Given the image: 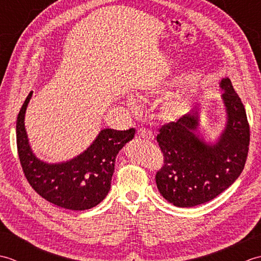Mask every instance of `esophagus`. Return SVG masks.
Instances as JSON below:
<instances>
[{"mask_svg":"<svg viewBox=\"0 0 261 261\" xmlns=\"http://www.w3.org/2000/svg\"><path fill=\"white\" fill-rule=\"evenodd\" d=\"M137 135H138V137H139V138H142V139H148V140H152L153 139L152 132L147 130V129H143V127H141V129H138Z\"/></svg>","mask_w":261,"mask_h":261,"instance_id":"1","label":"esophagus"}]
</instances>
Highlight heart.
I'll list each match as a JSON object with an SVG mask.
<instances>
[{
	"mask_svg": "<svg viewBox=\"0 0 261 261\" xmlns=\"http://www.w3.org/2000/svg\"><path fill=\"white\" fill-rule=\"evenodd\" d=\"M129 104L135 105L134 99L130 98ZM185 108H186L185 102H182L180 98H175V97L168 98L164 105V110L166 114L169 116H173V118H176V116L180 115L185 111Z\"/></svg>",
	"mask_w": 261,
	"mask_h": 261,
	"instance_id": "1",
	"label": "heart"
}]
</instances>
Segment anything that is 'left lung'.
I'll return each instance as SVG.
<instances>
[{
  "instance_id": "obj_1",
  "label": "left lung",
  "mask_w": 261,
  "mask_h": 261,
  "mask_svg": "<svg viewBox=\"0 0 261 261\" xmlns=\"http://www.w3.org/2000/svg\"><path fill=\"white\" fill-rule=\"evenodd\" d=\"M226 112L224 130L215 143L198 136L199 116L191 111L159 129L164 165L156 174L158 191L175 206L192 207L215 198L245 168L250 141L246 110L231 81L220 82Z\"/></svg>"
}]
</instances>
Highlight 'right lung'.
<instances>
[{
	"label": "right lung",
	"mask_w": 261,
	"mask_h": 261,
	"mask_svg": "<svg viewBox=\"0 0 261 261\" xmlns=\"http://www.w3.org/2000/svg\"><path fill=\"white\" fill-rule=\"evenodd\" d=\"M32 92L25 98L16 119V146L25 178L39 195L57 206L84 211L101 203L111 188L114 163L136 130L103 129L84 152L58 164L38 159L28 140L24 115Z\"/></svg>",
	"instance_id": "1"
}]
</instances>
